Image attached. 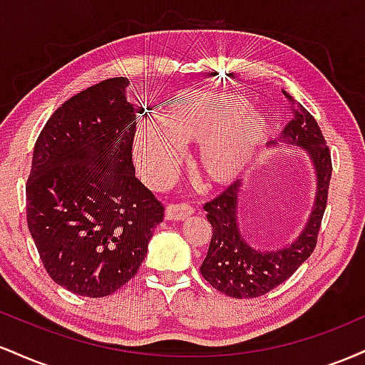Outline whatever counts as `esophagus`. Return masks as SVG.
Segmentation results:
<instances>
[{"instance_id":"34e87169","label":"esophagus","mask_w":365,"mask_h":365,"mask_svg":"<svg viewBox=\"0 0 365 365\" xmlns=\"http://www.w3.org/2000/svg\"><path fill=\"white\" fill-rule=\"evenodd\" d=\"M192 212H194V207L190 206V204H170L168 207H166V220L170 221H180V220H187V217L192 216Z\"/></svg>"}]
</instances>
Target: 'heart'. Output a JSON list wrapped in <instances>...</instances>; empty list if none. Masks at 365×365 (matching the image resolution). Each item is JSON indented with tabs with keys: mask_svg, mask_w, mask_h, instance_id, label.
Returning <instances> with one entry per match:
<instances>
[{
	"mask_svg": "<svg viewBox=\"0 0 365 365\" xmlns=\"http://www.w3.org/2000/svg\"><path fill=\"white\" fill-rule=\"evenodd\" d=\"M238 94L180 91L166 101L161 120L137 125L133 159L150 187H165L182 161V145L197 144L194 170L204 182L225 185L252 165L266 139V125L247 113Z\"/></svg>",
	"mask_w": 365,
	"mask_h": 365,
	"instance_id": "1",
	"label": "heart"
}]
</instances>
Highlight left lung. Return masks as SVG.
<instances>
[{"mask_svg": "<svg viewBox=\"0 0 365 365\" xmlns=\"http://www.w3.org/2000/svg\"><path fill=\"white\" fill-rule=\"evenodd\" d=\"M290 103L293 118L283 128L282 139L302 148L311 156L317 175L316 202L304 232L290 245L261 252L244 240L238 226V194L242 182L237 180L223 194L204 204L207 221L212 226L211 244L200 266V274L217 292L235 299H255L287 282L311 257L317 244L321 221L328 204L331 180V153L319 125L300 103L283 91Z\"/></svg>", "mask_w": 365, "mask_h": 365, "instance_id": "obj_1", "label": "left lung"}]
</instances>
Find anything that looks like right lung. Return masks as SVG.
<instances>
[{"mask_svg":"<svg viewBox=\"0 0 365 365\" xmlns=\"http://www.w3.org/2000/svg\"><path fill=\"white\" fill-rule=\"evenodd\" d=\"M128 78H108L65 101L34 145L27 225L54 283L111 295L139 271L165 206L132 161L137 116Z\"/></svg>","mask_w":365,"mask_h":365,"instance_id":"right-lung-1","label":"right lung"}]
</instances>
